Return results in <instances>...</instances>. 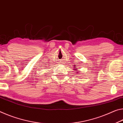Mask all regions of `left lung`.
Returning <instances> with one entry per match:
<instances>
[{
	"label": "left lung",
	"instance_id": "8db88e82",
	"mask_svg": "<svg viewBox=\"0 0 123 123\" xmlns=\"http://www.w3.org/2000/svg\"><path fill=\"white\" fill-rule=\"evenodd\" d=\"M76 69H77V68H75V69H74V70H75V71H76V72H77V73H78V72H79V71H77V70H76Z\"/></svg>",
	"mask_w": 123,
	"mask_h": 123
}]
</instances>
